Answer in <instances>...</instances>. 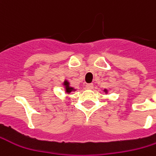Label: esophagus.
I'll list each match as a JSON object with an SVG mask.
<instances>
[{"instance_id": "esophagus-1", "label": "esophagus", "mask_w": 156, "mask_h": 156, "mask_svg": "<svg viewBox=\"0 0 156 156\" xmlns=\"http://www.w3.org/2000/svg\"><path fill=\"white\" fill-rule=\"evenodd\" d=\"M86 87H87V89H92L94 87L93 83H88V84H87V85H86Z\"/></svg>"}]
</instances>
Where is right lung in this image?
Masks as SVG:
<instances>
[{
  "label": "right lung",
  "instance_id": "right-lung-1",
  "mask_svg": "<svg viewBox=\"0 0 156 156\" xmlns=\"http://www.w3.org/2000/svg\"><path fill=\"white\" fill-rule=\"evenodd\" d=\"M64 84L66 85V91H67L68 93H70V92H71L72 90H74V89H73V87H69V82L65 81V82H64Z\"/></svg>",
  "mask_w": 156,
  "mask_h": 156
}]
</instances>
